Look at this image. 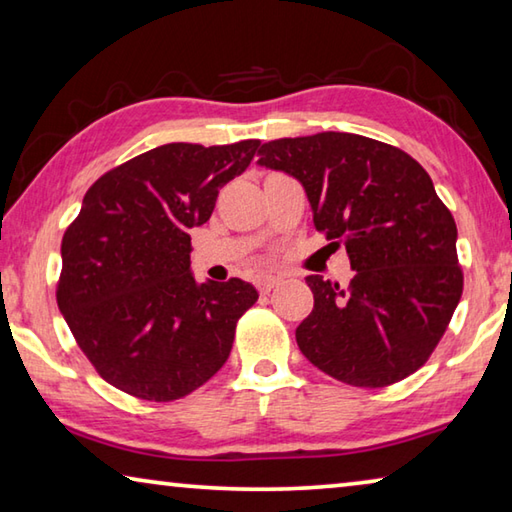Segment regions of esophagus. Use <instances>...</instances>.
<instances>
[{
	"label": "esophagus",
	"instance_id": "obj_1",
	"mask_svg": "<svg viewBox=\"0 0 512 512\" xmlns=\"http://www.w3.org/2000/svg\"><path fill=\"white\" fill-rule=\"evenodd\" d=\"M277 282H280V280H277L275 275H259L257 280H255V284H257L259 293H268V291H271V289L275 287Z\"/></svg>",
	"mask_w": 512,
	"mask_h": 512
}]
</instances>
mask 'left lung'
<instances>
[{"mask_svg":"<svg viewBox=\"0 0 512 512\" xmlns=\"http://www.w3.org/2000/svg\"><path fill=\"white\" fill-rule=\"evenodd\" d=\"M257 155L259 167L305 187L316 230L345 246L354 271L348 287L305 277L314 309L296 329L300 352L350 386L413 375L463 293L456 223L429 173L409 153L354 133L282 137Z\"/></svg>","mask_w":512,"mask_h":512,"instance_id":"left-lung-1","label":"left lung"}]
</instances>
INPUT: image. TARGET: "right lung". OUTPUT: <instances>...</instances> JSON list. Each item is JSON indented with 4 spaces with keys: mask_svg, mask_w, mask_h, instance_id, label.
Segmentation results:
<instances>
[{
    "mask_svg": "<svg viewBox=\"0 0 512 512\" xmlns=\"http://www.w3.org/2000/svg\"><path fill=\"white\" fill-rule=\"evenodd\" d=\"M257 146L164 144L103 173L83 196L60 246L58 309L119 391L180 400L228 361L237 320L259 293L239 277L196 282L189 230L210 219L219 189Z\"/></svg>",
    "mask_w": 512,
    "mask_h": 512,
    "instance_id": "add662e5",
    "label": "right lung"
}]
</instances>
